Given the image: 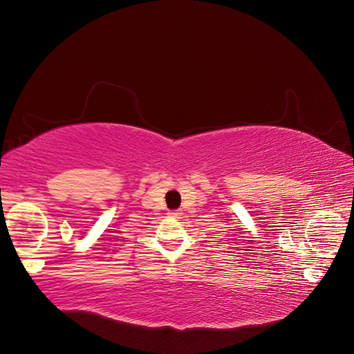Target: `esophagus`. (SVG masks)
<instances>
[{
	"instance_id": "obj_1",
	"label": "esophagus",
	"mask_w": 354,
	"mask_h": 354,
	"mask_svg": "<svg viewBox=\"0 0 354 354\" xmlns=\"http://www.w3.org/2000/svg\"><path fill=\"white\" fill-rule=\"evenodd\" d=\"M181 214H183V212H180V211H169V212H168V216H171V217H176V218H178V217L181 216Z\"/></svg>"
}]
</instances>
